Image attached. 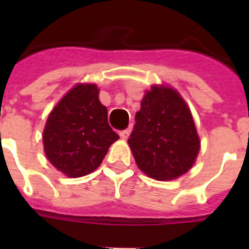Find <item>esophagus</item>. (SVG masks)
Segmentation results:
<instances>
[{"label":"esophagus","mask_w":249,"mask_h":249,"mask_svg":"<svg viewBox=\"0 0 249 249\" xmlns=\"http://www.w3.org/2000/svg\"><path fill=\"white\" fill-rule=\"evenodd\" d=\"M129 134H130V129H125V130H121V132L119 133V136H120L123 140H128Z\"/></svg>","instance_id":"34e87169"}]
</instances>
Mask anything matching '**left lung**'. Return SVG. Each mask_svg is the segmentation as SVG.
Returning a JSON list of instances; mask_svg holds the SVG:
<instances>
[{
	"instance_id": "1",
	"label": "left lung",
	"mask_w": 249,
	"mask_h": 249,
	"mask_svg": "<svg viewBox=\"0 0 249 249\" xmlns=\"http://www.w3.org/2000/svg\"><path fill=\"white\" fill-rule=\"evenodd\" d=\"M128 143L138 168L158 181L189 172L200 150L191 111L177 90L164 85L146 91Z\"/></svg>"
}]
</instances>
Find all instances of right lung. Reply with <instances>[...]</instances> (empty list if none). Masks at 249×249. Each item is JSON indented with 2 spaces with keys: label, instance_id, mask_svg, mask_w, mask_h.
<instances>
[{
  "label": "right lung",
  "instance_id": "obj_1",
  "mask_svg": "<svg viewBox=\"0 0 249 249\" xmlns=\"http://www.w3.org/2000/svg\"><path fill=\"white\" fill-rule=\"evenodd\" d=\"M94 84H77L53 108L45 125L46 158L67 177L91 173L101 165L109 146L119 140L107 120Z\"/></svg>",
  "mask_w": 249,
  "mask_h": 249
}]
</instances>
